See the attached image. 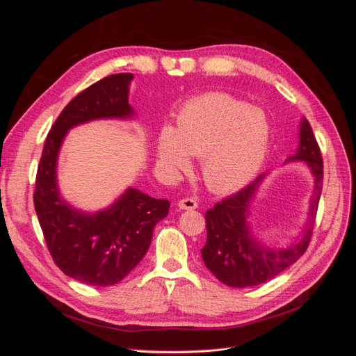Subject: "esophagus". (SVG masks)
I'll list each match as a JSON object with an SVG mask.
<instances>
[{
	"instance_id": "1",
	"label": "esophagus",
	"mask_w": 356,
	"mask_h": 356,
	"mask_svg": "<svg viewBox=\"0 0 356 356\" xmlns=\"http://www.w3.org/2000/svg\"><path fill=\"white\" fill-rule=\"evenodd\" d=\"M178 207H179V209H187V211L196 209L197 208V200L193 199V197H184V199H181L178 202Z\"/></svg>"
}]
</instances>
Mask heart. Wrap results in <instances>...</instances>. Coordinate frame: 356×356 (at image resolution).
<instances>
[{"mask_svg": "<svg viewBox=\"0 0 356 356\" xmlns=\"http://www.w3.org/2000/svg\"><path fill=\"white\" fill-rule=\"evenodd\" d=\"M267 145L268 123L261 111L230 95L207 93L182 106L174 131L160 134L157 156L172 170L186 169L188 154L202 157L208 186L230 190L255 175Z\"/></svg>", "mask_w": 356, "mask_h": 356, "instance_id": "1", "label": "heart"}]
</instances>
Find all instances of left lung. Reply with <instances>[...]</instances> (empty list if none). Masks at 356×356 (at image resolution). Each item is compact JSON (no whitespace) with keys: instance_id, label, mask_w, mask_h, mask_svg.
I'll return each instance as SVG.
<instances>
[{"instance_id":"obj_1","label":"left lung","mask_w":356,"mask_h":356,"mask_svg":"<svg viewBox=\"0 0 356 356\" xmlns=\"http://www.w3.org/2000/svg\"><path fill=\"white\" fill-rule=\"evenodd\" d=\"M291 160H303L309 165L312 174L315 175V191L310 199L309 224L303 238L288 250H273L258 245L245 221L250 202L264 175L234 195L215 203L213 208L204 213L208 238L202 248L203 261L213 276L227 286L246 288L264 284L286 270L306 252L314 233L324 179L321 148L306 118L301 120L300 145Z\"/></svg>"}]
</instances>
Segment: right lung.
<instances>
[{
    "label": "right lung",
    "instance_id": "right-lung-1",
    "mask_svg": "<svg viewBox=\"0 0 356 356\" xmlns=\"http://www.w3.org/2000/svg\"><path fill=\"white\" fill-rule=\"evenodd\" d=\"M134 75H108L80 92L62 110L47 134L37 169L34 207L53 261L67 276L92 286H111L143 260L156 224L169 202L129 188L113 207L93 215L71 208L59 196L56 160L71 127L95 118L131 117L127 102Z\"/></svg>",
    "mask_w": 356,
    "mask_h": 356
}]
</instances>
